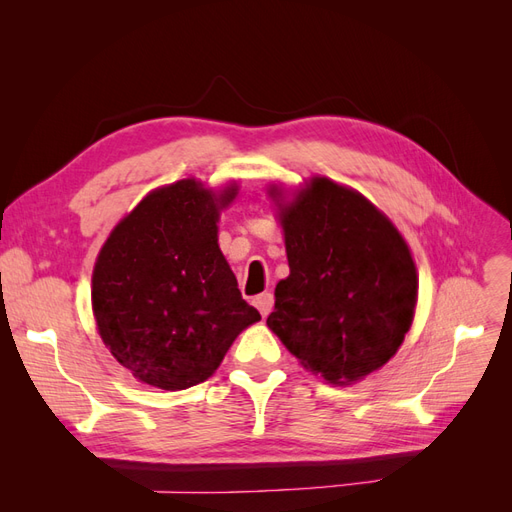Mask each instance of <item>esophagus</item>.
I'll list each match as a JSON object with an SVG mask.
<instances>
[{"mask_svg": "<svg viewBox=\"0 0 512 512\" xmlns=\"http://www.w3.org/2000/svg\"><path fill=\"white\" fill-rule=\"evenodd\" d=\"M254 303L258 307V312L262 314V318H267L271 314V309H273V294L271 292H262V294H258V297L254 299Z\"/></svg>", "mask_w": 512, "mask_h": 512, "instance_id": "34e87169", "label": "esophagus"}]
</instances>
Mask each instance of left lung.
I'll return each instance as SVG.
<instances>
[{
	"label": "left lung",
	"instance_id": "1",
	"mask_svg": "<svg viewBox=\"0 0 512 512\" xmlns=\"http://www.w3.org/2000/svg\"><path fill=\"white\" fill-rule=\"evenodd\" d=\"M290 275L267 327L299 363L348 386L389 363L412 327L418 273L410 245L361 192L314 175L292 194L269 183Z\"/></svg>",
	"mask_w": 512,
	"mask_h": 512
}]
</instances>
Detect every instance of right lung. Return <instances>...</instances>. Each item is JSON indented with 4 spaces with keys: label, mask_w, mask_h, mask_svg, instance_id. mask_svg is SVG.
Returning a JSON list of instances; mask_svg holds the SVG:
<instances>
[{
    "label": "right lung",
    "mask_w": 512,
    "mask_h": 512,
    "mask_svg": "<svg viewBox=\"0 0 512 512\" xmlns=\"http://www.w3.org/2000/svg\"><path fill=\"white\" fill-rule=\"evenodd\" d=\"M237 194V181L160 185L100 247L91 273L96 329L138 382L162 391L205 382L260 320L218 243L220 213Z\"/></svg>",
    "instance_id": "1"
}]
</instances>
